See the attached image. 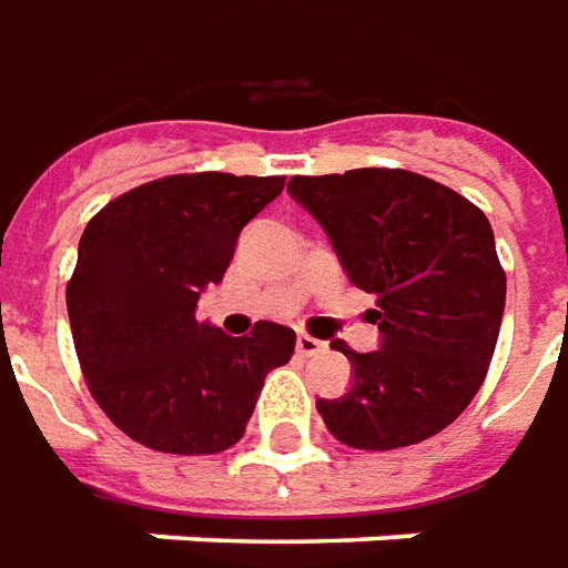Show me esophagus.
<instances>
[{
    "mask_svg": "<svg viewBox=\"0 0 568 568\" xmlns=\"http://www.w3.org/2000/svg\"><path fill=\"white\" fill-rule=\"evenodd\" d=\"M322 349H324L322 339H315V336H308V334L296 336V352H300L303 358H312V355H318Z\"/></svg>",
    "mask_w": 568,
    "mask_h": 568,
    "instance_id": "1",
    "label": "esophagus"
}]
</instances>
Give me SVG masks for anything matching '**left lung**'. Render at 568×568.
<instances>
[{
	"label": "left lung",
	"instance_id": "1",
	"mask_svg": "<svg viewBox=\"0 0 568 568\" xmlns=\"http://www.w3.org/2000/svg\"><path fill=\"white\" fill-rule=\"evenodd\" d=\"M322 222L355 287L377 296V352H343L355 367L346 396L318 398L331 436L393 452L455 424L486 381L507 275L486 213L426 175L349 170L287 182Z\"/></svg>",
	"mask_w": 568,
	"mask_h": 568
}]
</instances>
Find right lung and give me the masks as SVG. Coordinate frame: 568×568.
<instances>
[{"instance_id":"add662e5","label":"right lung","mask_w":568,"mask_h":568,"mask_svg":"<svg viewBox=\"0 0 568 568\" xmlns=\"http://www.w3.org/2000/svg\"><path fill=\"white\" fill-rule=\"evenodd\" d=\"M284 175L179 172L132 187L89 219L68 281L82 377L98 408L144 448L219 455L244 436L262 381L287 365L291 327L225 336L194 318L237 234Z\"/></svg>"}]
</instances>
